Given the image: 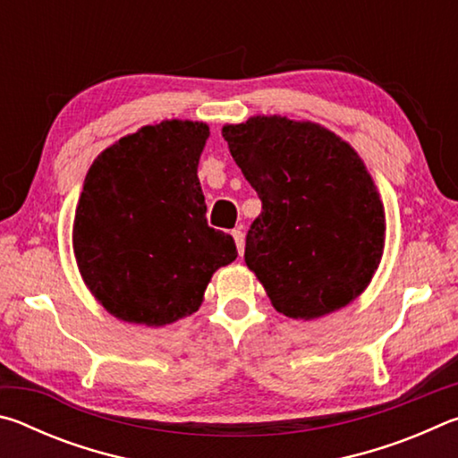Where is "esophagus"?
I'll return each instance as SVG.
<instances>
[{
    "instance_id": "esophagus-1",
    "label": "esophagus",
    "mask_w": 458,
    "mask_h": 458,
    "mask_svg": "<svg viewBox=\"0 0 458 458\" xmlns=\"http://www.w3.org/2000/svg\"><path fill=\"white\" fill-rule=\"evenodd\" d=\"M232 238H234V242H236L238 254H240V257H242V254H244V232L240 230V228L232 230Z\"/></svg>"
}]
</instances>
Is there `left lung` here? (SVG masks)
<instances>
[{"label": "left lung", "instance_id": "1", "mask_svg": "<svg viewBox=\"0 0 458 458\" xmlns=\"http://www.w3.org/2000/svg\"><path fill=\"white\" fill-rule=\"evenodd\" d=\"M262 212L244 260L273 307L317 319L366 289L384 250L379 193L350 145L313 123L252 117L222 129Z\"/></svg>", "mask_w": 458, "mask_h": 458}]
</instances>
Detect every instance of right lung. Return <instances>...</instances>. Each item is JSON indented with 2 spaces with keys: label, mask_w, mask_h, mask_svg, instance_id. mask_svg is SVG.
Instances as JSON below:
<instances>
[{
  "label": "right lung",
  "mask_w": 458,
  "mask_h": 458,
  "mask_svg": "<svg viewBox=\"0 0 458 458\" xmlns=\"http://www.w3.org/2000/svg\"><path fill=\"white\" fill-rule=\"evenodd\" d=\"M210 129L164 121L119 139L90 165L74 254L90 293L121 321L174 323L198 311L216 268L238 257L206 222L198 161Z\"/></svg>",
  "instance_id": "add662e5"
}]
</instances>
